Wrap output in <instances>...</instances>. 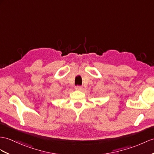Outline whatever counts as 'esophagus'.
I'll use <instances>...</instances> for the list:
<instances>
[{
	"instance_id": "obj_1",
	"label": "esophagus",
	"mask_w": 154,
	"mask_h": 154,
	"mask_svg": "<svg viewBox=\"0 0 154 154\" xmlns=\"http://www.w3.org/2000/svg\"><path fill=\"white\" fill-rule=\"evenodd\" d=\"M75 89L76 90H82V87L81 85H76V87H75Z\"/></svg>"
}]
</instances>
